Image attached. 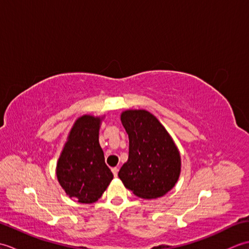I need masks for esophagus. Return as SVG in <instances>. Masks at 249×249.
<instances>
[{"label":"esophagus","mask_w":249,"mask_h":249,"mask_svg":"<svg viewBox=\"0 0 249 249\" xmlns=\"http://www.w3.org/2000/svg\"><path fill=\"white\" fill-rule=\"evenodd\" d=\"M111 171H112V173H113V176H114V177H118V172H119V169H118V168L114 167V168L111 169Z\"/></svg>","instance_id":"obj_1"}]
</instances>
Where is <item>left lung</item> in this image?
I'll return each mask as SVG.
<instances>
[{
	"instance_id": "1",
	"label": "left lung",
	"mask_w": 249,
	"mask_h": 249,
	"mask_svg": "<svg viewBox=\"0 0 249 249\" xmlns=\"http://www.w3.org/2000/svg\"><path fill=\"white\" fill-rule=\"evenodd\" d=\"M121 121L128 134L129 153L119 178L140 198L162 197L174 187L181 173V156L176 143L149 111H123Z\"/></svg>"
}]
</instances>
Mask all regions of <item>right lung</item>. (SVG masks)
Segmentation results:
<instances>
[{
	"label": "right lung",
	"instance_id": "obj_1",
	"mask_svg": "<svg viewBox=\"0 0 249 249\" xmlns=\"http://www.w3.org/2000/svg\"><path fill=\"white\" fill-rule=\"evenodd\" d=\"M102 120L88 114L77 119L56 163L57 181L80 203L97 201L113 178L98 141Z\"/></svg>",
	"mask_w": 249,
	"mask_h": 249
}]
</instances>
